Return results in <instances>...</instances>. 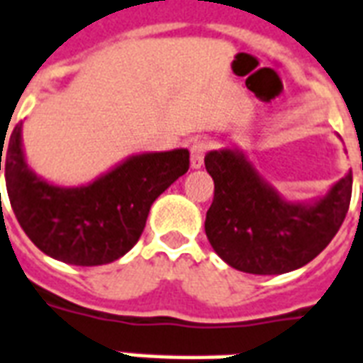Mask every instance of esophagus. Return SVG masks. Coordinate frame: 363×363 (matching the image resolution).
Here are the masks:
<instances>
[{
  "label": "esophagus",
  "mask_w": 363,
  "mask_h": 363,
  "mask_svg": "<svg viewBox=\"0 0 363 363\" xmlns=\"http://www.w3.org/2000/svg\"><path fill=\"white\" fill-rule=\"evenodd\" d=\"M208 152V142L196 140L190 147V167L200 169L203 165V155Z\"/></svg>",
  "instance_id": "esophagus-1"
}]
</instances>
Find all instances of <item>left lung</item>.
Instances as JSON below:
<instances>
[{"label":"left lung","mask_w":363,"mask_h":363,"mask_svg":"<svg viewBox=\"0 0 363 363\" xmlns=\"http://www.w3.org/2000/svg\"><path fill=\"white\" fill-rule=\"evenodd\" d=\"M203 161L216 184L206 235L217 256L235 269L252 275L298 269L331 242L345 221L352 171L327 194L310 202H291L236 146L208 152Z\"/></svg>","instance_id":"obj_1"}]
</instances>
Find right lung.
<instances>
[{
	"label": "right lung",
	"mask_w": 363,
	"mask_h": 363,
	"mask_svg": "<svg viewBox=\"0 0 363 363\" xmlns=\"http://www.w3.org/2000/svg\"><path fill=\"white\" fill-rule=\"evenodd\" d=\"M189 160L186 147L134 154L88 184L61 186L28 165L23 123L0 147V171L24 233L53 259L82 267L111 264L138 242L152 203L189 171Z\"/></svg>",
	"instance_id": "add662e5"
}]
</instances>
